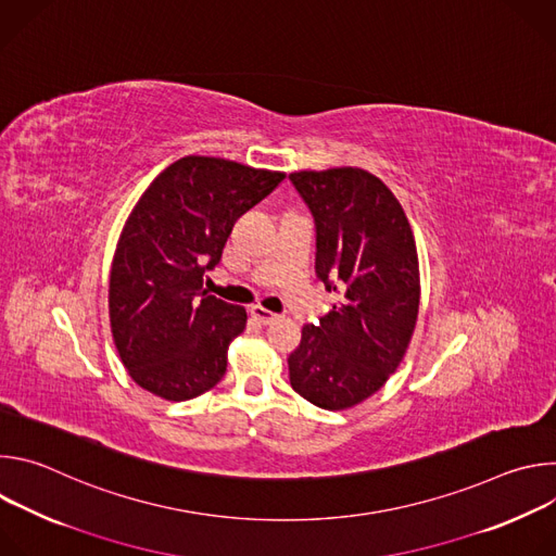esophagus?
I'll return each mask as SVG.
<instances>
[{
	"label": "esophagus",
	"mask_w": 556,
	"mask_h": 556,
	"mask_svg": "<svg viewBox=\"0 0 556 556\" xmlns=\"http://www.w3.org/2000/svg\"><path fill=\"white\" fill-rule=\"evenodd\" d=\"M251 316L255 321H260V324H264V326H270V324H275L279 316L275 314V312H270V309H266V307H262V305H253L251 307Z\"/></svg>",
	"instance_id": "34e87169"
}]
</instances>
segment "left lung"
<instances>
[{"mask_svg":"<svg viewBox=\"0 0 556 556\" xmlns=\"http://www.w3.org/2000/svg\"><path fill=\"white\" fill-rule=\"evenodd\" d=\"M316 222V275L339 303L303 326L290 384L307 403L343 412L374 395L403 363L420 307L409 219L374 174L358 167L294 172Z\"/></svg>","mask_w":556,"mask_h":556,"instance_id":"1","label":"left lung"}]
</instances>
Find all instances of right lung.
Wrapping results in <instances>:
<instances>
[{
    "mask_svg": "<svg viewBox=\"0 0 556 556\" xmlns=\"http://www.w3.org/2000/svg\"><path fill=\"white\" fill-rule=\"evenodd\" d=\"M283 172L213 155H185L144 189L131 208L110 270V326L116 352L144 391L172 403L213 389L247 309L206 294L237 222Z\"/></svg>",
    "mask_w": 556,
    "mask_h": 556,
    "instance_id": "add662e5",
    "label": "right lung"
}]
</instances>
